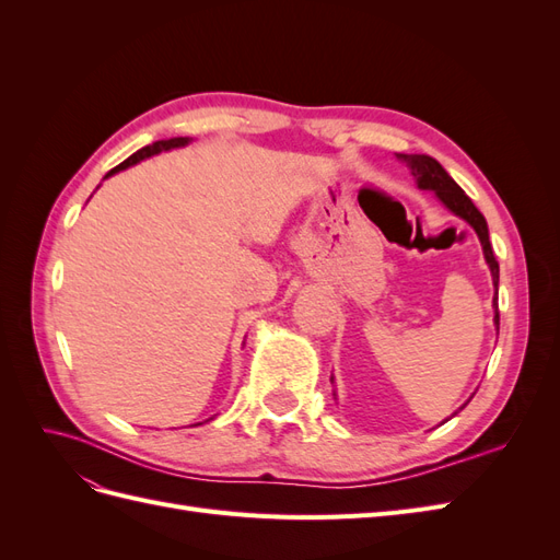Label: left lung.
I'll use <instances>...</instances> for the list:
<instances>
[{
    "label": "left lung",
    "mask_w": 560,
    "mask_h": 560,
    "mask_svg": "<svg viewBox=\"0 0 560 560\" xmlns=\"http://www.w3.org/2000/svg\"><path fill=\"white\" fill-rule=\"evenodd\" d=\"M397 159H401L406 165H409V171L418 184V189H425V191H434L436 198L444 202V206L457 214L460 219H465V222L477 231L479 241H481V247H483V257H486V264L490 268V276H493V284L498 290V282H500V266H498V259L493 254V247H490V241H488V224L483 214L477 210V206H474L471 198L460 189L453 182V177L444 171L442 163L434 161L432 156H425V154H397ZM495 327L500 329V313H498V296H495ZM331 383H334V376H331ZM457 413V411H455ZM453 413V416H455ZM448 420V418H446ZM444 420V422H446Z\"/></svg>",
    "instance_id": "obj_1"
}]
</instances>
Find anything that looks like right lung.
<instances>
[{
	"mask_svg": "<svg viewBox=\"0 0 560 560\" xmlns=\"http://www.w3.org/2000/svg\"><path fill=\"white\" fill-rule=\"evenodd\" d=\"M189 142H191L189 138H171V140H159V142H154V144H147V147H142L140 151H135V154L128 156L124 163H118L116 167H112V171L105 175V179L112 177V175L118 173V171H126V167H130V165H135V163H140V161L149 159V156L161 154V151H171V149H177V147H186ZM210 420H212V418H210ZM198 425H200V422H198Z\"/></svg>",
	"mask_w": 560,
	"mask_h": 560,
	"instance_id": "add662e5",
	"label": "right lung"
}]
</instances>
